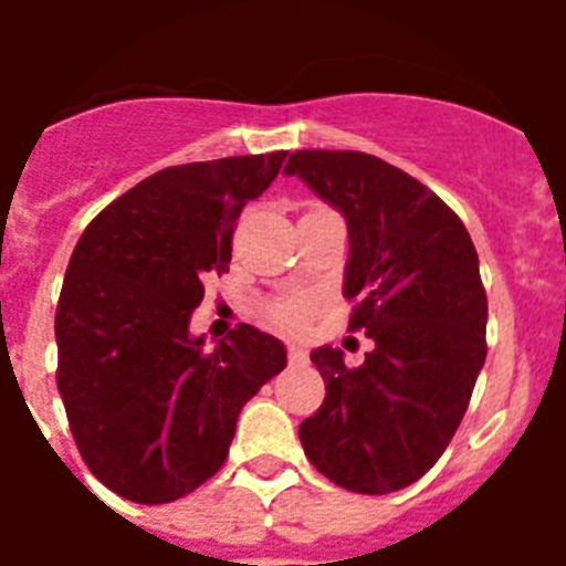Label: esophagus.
Segmentation results:
<instances>
[{"label":"esophagus","mask_w":566,"mask_h":566,"mask_svg":"<svg viewBox=\"0 0 566 566\" xmlns=\"http://www.w3.org/2000/svg\"><path fill=\"white\" fill-rule=\"evenodd\" d=\"M306 359H308V354H306V348H303V345H297V343L289 345V363L306 365Z\"/></svg>","instance_id":"esophagus-1"}]
</instances>
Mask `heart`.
Masks as SVG:
<instances>
[{"label": "heart", "instance_id": "b5f03b06", "mask_svg": "<svg viewBox=\"0 0 566 566\" xmlns=\"http://www.w3.org/2000/svg\"><path fill=\"white\" fill-rule=\"evenodd\" d=\"M308 317L306 300H277L269 306V319L280 328H297L303 326Z\"/></svg>", "mask_w": 566, "mask_h": 566}]
</instances>
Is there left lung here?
<instances>
[{
  "instance_id": "1",
  "label": "left lung",
  "mask_w": 566,
  "mask_h": 566,
  "mask_svg": "<svg viewBox=\"0 0 566 566\" xmlns=\"http://www.w3.org/2000/svg\"><path fill=\"white\" fill-rule=\"evenodd\" d=\"M283 172L345 218L348 328L374 339L359 368L339 348H314L326 399L303 419L300 442L339 488L394 493L451 444L488 357L479 254L457 212L382 158L300 149Z\"/></svg>"
}]
</instances>
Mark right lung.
<instances>
[{
	"instance_id": "obj_1",
	"label": "right lung",
	"mask_w": 566,
	"mask_h": 566,
	"mask_svg": "<svg viewBox=\"0 0 566 566\" xmlns=\"http://www.w3.org/2000/svg\"><path fill=\"white\" fill-rule=\"evenodd\" d=\"M286 153L167 167L90 221L56 308L59 394L82 459L138 504L187 496L227 462L240 408L286 368V345L240 323L189 334L207 274Z\"/></svg>"
}]
</instances>
